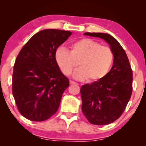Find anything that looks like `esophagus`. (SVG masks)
Here are the masks:
<instances>
[{"mask_svg": "<svg viewBox=\"0 0 146 146\" xmlns=\"http://www.w3.org/2000/svg\"><path fill=\"white\" fill-rule=\"evenodd\" d=\"M70 84H78L76 82H75L74 81H72V80H70Z\"/></svg>", "mask_w": 146, "mask_h": 146, "instance_id": "34e87169", "label": "esophagus"}]
</instances>
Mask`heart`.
I'll return each instance as SVG.
<instances>
[{
    "instance_id": "b5f03b06",
    "label": "heart",
    "mask_w": 146,
    "mask_h": 146,
    "mask_svg": "<svg viewBox=\"0 0 146 146\" xmlns=\"http://www.w3.org/2000/svg\"><path fill=\"white\" fill-rule=\"evenodd\" d=\"M55 58L64 74H70L78 63L80 68L74 72L73 77L92 82L102 79L109 72L113 53L109 47L94 40L83 38L73 43L70 52L62 47L58 48Z\"/></svg>"
}]
</instances>
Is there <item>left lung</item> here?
<instances>
[{"label":"left lung","instance_id":"obj_1","mask_svg":"<svg viewBox=\"0 0 146 146\" xmlns=\"http://www.w3.org/2000/svg\"><path fill=\"white\" fill-rule=\"evenodd\" d=\"M84 35L104 40L113 53V66L102 79L81 87L82 110L89 122L107 125L118 119L132 92V70L126 53L115 38L106 33Z\"/></svg>","mask_w":146,"mask_h":146}]
</instances>
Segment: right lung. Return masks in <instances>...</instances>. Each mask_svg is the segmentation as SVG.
<instances>
[{
  "label": "right lung",
  "mask_w": 146,
  "mask_h": 146,
  "mask_svg": "<svg viewBox=\"0 0 146 146\" xmlns=\"http://www.w3.org/2000/svg\"><path fill=\"white\" fill-rule=\"evenodd\" d=\"M72 32L45 29L26 43L16 59L13 94L20 113L28 119L42 121L58 109L69 80L56 61V49Z\"/></svg>",
  "instance_id": "obj_1"
}]
</instances>
